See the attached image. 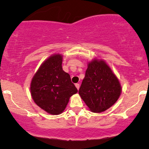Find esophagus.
Wrapping results in <instances>:
<instances>
[{
  "instance_id": "34e87169",
  "label": "esophagus",
  "mask_w": 149,
  "mask_h": 149,
  "mask_svg": "<svg viewBox=\"0 0 149 149\" xmlns=\"http://www.w3.org/2000/svg\"><path fill=\"white\" fill-rule=\"evenodd\" d=\"M75 85H76V88L78 89V90H79V88H80V84H79V83H76V84Z\"/></svg>"
}]
</instances>
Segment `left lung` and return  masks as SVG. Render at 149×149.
Instances as JSON below:
<instances>
[{"instance_id": "1", "label": "left lung", "mask_w": 149, "mask_h": 149, "mask_svg": "<svg viewBox=\"0 0 149 149\" xmlns=\"http://www.w3.org/2000/svg\"><path fill=\"white\" fill-rule=\"evenodd\" d=\"M121 91L118 79L105 61L95 59L88 63L78 93L92 112H103L112 107Z\"/></svg>"}]
</instances>
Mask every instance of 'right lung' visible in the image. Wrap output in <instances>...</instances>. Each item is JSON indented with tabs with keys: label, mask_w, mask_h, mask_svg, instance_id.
Masks as SVG:
<instances>
[{
	"label": "right lung",
	"mask_w": 149,
	"mask_h": 149,
	"mask_svg": "<svg viewBox=\"0 0 149 149\" xmlns=\"http://www.w3.org/2000/svg\"><path fill=\"white\" fill-rule=\"evenodd\" d=\"M62 55L54 54L44 61L31 83V94L36 104L52 115L64 111L70 97L78 92L68 73L63 71Z\"/></svg>",
	"instance_id": "obj_1"
}]
</instances>
